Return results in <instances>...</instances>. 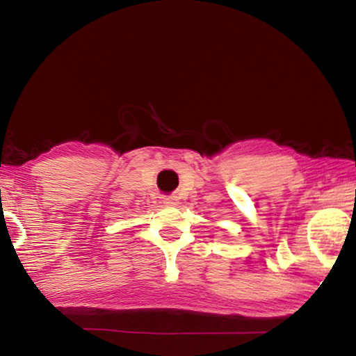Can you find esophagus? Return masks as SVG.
Masks as SVG:
<instances>
[{
	"instance_id": "1",
	"label": "esophagus",
	"mask_w": 356,
	"mask_h": 356,
	"mask_svg": "<svg viewBox=\"0 0 356 356\" xmlns=\"http://www.w3.org/2000/svg\"><path fill=\"white\" fill-rule=\"evenodd\" d=\"M163 204H166V206H177L179 200H177L176 196H165L163 197Z\"/></svg>"
}]
</instances>
